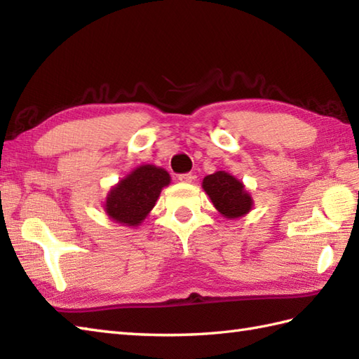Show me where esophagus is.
Masks as SVG:
<instances>
[{"mask_svg":"<svg viewBox=\"0 0 359 359\" xmlns=\"http://www.w3.org/2000/svg\"><path fill=\"white\" fill-rule=\"evenodd\" d=\"M193 174H180L179 175V180L182 182V184H191V182H193Z\"/></svg>","mask_w":359,"mask_h":359,"instance_id":"obj_1","label":"esophagus"}]
</instances>
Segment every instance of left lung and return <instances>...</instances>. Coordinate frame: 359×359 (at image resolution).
Returning a JSON list of instances; mask_svg holds the SVG:
<instances>
[{"instance_id": "left-lung-1", "label": "left lung", "mask_w": 359, "mask_h": 359, "mask_svg": "<svg viewBox=\"0 0 359 359\" xmlns=\"http://www.w3.org/2000/svg\"><path fill=\"white\" fill-rule=\"evenodd\" d=\"M203 191L208 194L215 208L224 217L241 219L253 208V197L239 179L225 171L210 174L202 182Z\"/></svg>"}]
</instances>
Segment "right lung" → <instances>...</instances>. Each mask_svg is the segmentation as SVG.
Instances as JSON below:
<instances>
[{
    "label": "right lung",
    "mask_w": 359,
    "mask_h": 359,
    "mask_svg": "<svg viewBox=\"0 0 359 359\" xmlns=\"http://www.w3.org/2000/svg\"><path fill=\"white\" fill-rule=\"evenodd\" d=\"M171 184L166 170L140 165L111 188L103 208L106 216L125 226H139L154 208L160 193Z\"/></svg>",
    "instance_id": "1"
}]
</instances>
